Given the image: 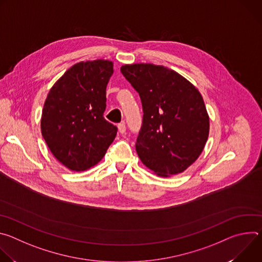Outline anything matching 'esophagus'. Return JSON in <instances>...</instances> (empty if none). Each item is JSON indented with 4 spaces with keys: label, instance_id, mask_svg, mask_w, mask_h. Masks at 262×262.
Listing matches in <instances>:
<instances>
[{
    "label": "esophagus",
    "instance_id": "obj_1",
    "mask_svg": "<svg viewBox=\"0 0 262 262\" xmlns=\"http://www.w3.org/2000/svg\"><path fill=\"white\" fill-rule=\"evenodd\" d=\"M118 130L120 134H124L126 132V126L124 123H120L118 124Z\"/></svg>",
    "mask_w": 262,
    "mask_h": 262
}]
</instances>
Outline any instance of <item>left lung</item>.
I'll list each match as a JSON object with an SVG mask.
<instances>
[{"label":"left lung","mask_w":262,"mask_h":262,"mask_svg":"<svg viewBox=\"0 0 262 262\" xmlns=\"http://www.w3.org/2000/svg\"><path fill=\"white\" fill-rule=\"evenodd\" d=\"M120 70L143 105L136 144L141 162L161 177L182 173L202 154L209 134L201 93L181 74L162 65L125 64Z\"/></svg>","instance_id":"left-lung-1"}]
</instances>
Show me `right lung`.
I'll return each mask as SVG.
<instances>
[{
	"mask_svg": "<svg viewBox=\"0 0 262 262\" xmlns=\"http://www.w3.org/2000/svg\"><path fill=\"white\" fill-rule=\"evenodd\" d=\"M113 72L108 60L77 63L47 96L41 134L53 156L69 170L81 172L98 164L117 135V127L103 118Z\"/></svg>",
	"mask_w": 262,
	"mask_h": 262,
	"instance_id": "right-lung-1",
	"label": "right lung"
}]
</instances>
